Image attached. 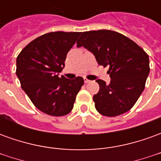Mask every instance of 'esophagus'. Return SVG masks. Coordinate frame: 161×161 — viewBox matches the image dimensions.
<instances>
[{"mask_svg":"<svg viewBox=\"0 0 161 161\" xmlns=\"http://www.w3.org/2000/svg\"><path fill=\"white\" fill-rule=\"evenodd\" d=\"M90 82H91V80H89V79H87V78H84V83H86V84H87V83H90Z\"/></svg>","mask_w":161,"mask_h":161,"instance_id":"1","label":"esophagus"}]
</instances>
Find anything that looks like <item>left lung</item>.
Listing matches in <instances>:
<instances>
[{
  "label": "left lung",
  "mask_w": 161,
  "mask_h": 161,
  "mask_svg": "<svg viewBox=\"0 0 161 161\" xmlns=\"http://www.w3.org/2000/svg\"><path fill=\"white\" fill-rule=\"evenodd\" d=\"M77 46H84L94 54L99 65L109 68V84L97 80L100 87L93 97L97 110L112 117L131 109L144 91L150 71L145 51L128 37L111 30L84 32Z\"/></svg>",
  "instance_id": "1"
}]
</instances>
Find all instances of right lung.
Here are the masks:
<instances>
[{
	"mask_svg": "<svg viewBox=\"0 0 161 161\" xmlns=\"http://www.w3.org/2000/svg\"><path fill=\"white\" fill-rule=\"evenodd\" d=\"M79 35L78 32L43 34L24 47L17 57L16 75L21 88L34 106L47 115L69 114L84 84L81 77H58L67 53Z\"/></svg>",
	"mask_w": 161,
	"mask_h": 161,
	"instance_id": "obj_1",
	"label": "right lung"
}]
</instances>
